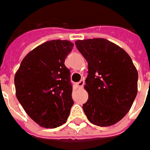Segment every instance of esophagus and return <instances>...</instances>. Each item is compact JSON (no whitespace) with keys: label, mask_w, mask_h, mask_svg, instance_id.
Masks as SVG:
<instances>
[{"label":"esophagus","mask_w":150,"mask_h":150,"mask_svg":"<svg viewBox=\"0 0 150 150\" xmlns=\"http://www.w3.org/2000/svg\"><path fill=\"white\" fill-rule=\"evenodd\" d=\"M83 85H84V80H81L80 82H78L77 83V86L79 88H82V87H83Z\"/></svg>","instance_id":"34e87169"}]
</instances>
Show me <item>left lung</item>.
<instances>
[{"label": "left lung", "mask_w": 150, "mask_h": 150, "mask_svg": "<svg viewBox=\"0 0 150 150\" xmlns=\"http://www.w3.org/2000/svg\"><path fill=\"white\" fill-rule=\"evenodd\" d=\"M75 45L88 63L84 113L98 126L115 125L129 112L137 95V69L124 49L105 39L77 40Z\"/></svg>", "instance_id": "obj_1"}]
</instances>
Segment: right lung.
Instances as JSON below:
<instances>
[{"mask_svg":"<svg viewBox=\"0 0 150 150\" xmlns=\"http://www.w3.org/2000/svg\"><path fill=\"white\" fill-rule=\"evenodd\" d=\"M73 44L50 40L31 50L15 75L16 95L27 115L45 128L64 124L73 105L70 71L64 65Z\"/></svg>","mask_w":150,"mask_h":150,"instance_id":"right-lung-1","label":"right lung"}]
</instances>
